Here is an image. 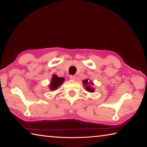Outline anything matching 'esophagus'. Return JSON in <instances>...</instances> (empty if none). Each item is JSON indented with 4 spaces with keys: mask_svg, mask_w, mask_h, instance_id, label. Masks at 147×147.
I'll return each mask as SVG.
<instances>
[{
    "mask_svg": "<svg viewBox=\"0 0 147 147\" xmlns=\"http://www.w3.org/2000/svg\"><path fill=\"white\" fill-rule=\"evenodd\" d=\"M76 76L75 75H71L70 76V79L71 80H76Z\"/></svg>",
    "mask_w": 147,
    "mask_h": 147,
    "instance_id": "esophagus-1",
    "label": "esophagus"
}]
</instances>
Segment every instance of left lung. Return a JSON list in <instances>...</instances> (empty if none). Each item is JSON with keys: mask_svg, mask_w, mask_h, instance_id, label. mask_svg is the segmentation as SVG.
I'll return each mask as SVG.
<instances>
[{"mask_svg": "<svg viewBox=\"0 0 147 147\" xmlns=\"http://www.w3.org/2000/svg\"><path fill=\"white\" fill-rule=\"evenodd\" d=\"M82 83H83V84H84L85 89L87 90V91L90 92H94V90H95L94 88H93L92 87V85H94V84H93L92 82L89 80V79H86V80H84L82 81Z\"/></svg>", "mask_w": 147, "mask_h": 147, "instance_id": "1", "label": "left lung"}]
</instances>
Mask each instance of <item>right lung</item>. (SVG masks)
I'll list each match as a JSON object with an SVG mask.
<instances>
[{
	"label": "right lung",
	"instance_id": "1",
	"mask_svg": "<svg viewBox=\"0 0 147 147\" xmlns=\"http://www.w3.org/2000/svg\"><path fill=\"white\" fill-rule=\"evenodd\" d=\"M65 80L62 77H58L57 74H53L51 81L50 84L49 85V88L50 90H54L57 89V88L60 86L63 82Z\"/></svg>",
	"mask_w": 147,
	"mask_h": 147
}]
</instances>
